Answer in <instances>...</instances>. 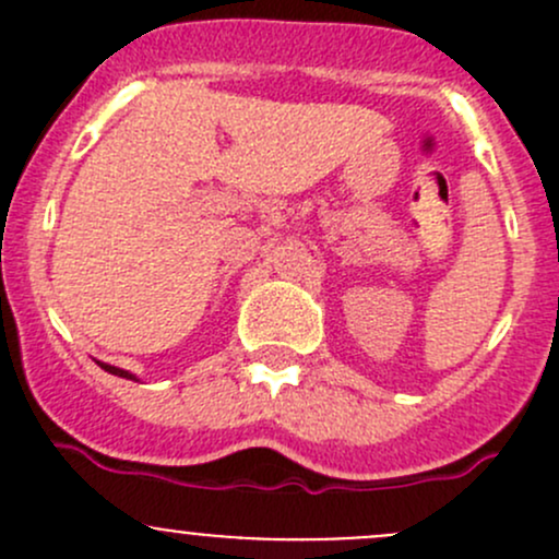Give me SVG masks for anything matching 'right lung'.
Returning a JSON list of instances; mask_svg holds the SVG:
<instances>
[{
    "instance_id": "obj_1",
    "label": "right lung",
    "mask_w": 559,
    "mask_h": 559,
    "mask_svg": "<svg viewBox=\"0 0 559 559\" xmlns=\"http://www.w3.org/2000/svg\"><path fill=\"white\" fill-rule=\"evenodd\" d=\"M99 368L103 370H107V373H112V376H121V379H132L134 381V376L129 373V370H121V368H112V365H107V362H97Z\"/></svg>"
}]
</instances>
